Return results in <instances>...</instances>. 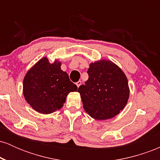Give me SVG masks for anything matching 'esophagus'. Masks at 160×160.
Returning a JSON list of instances; mask_svg holds the SVG:
<instances>
[{
	"instance_id": "34e87169",
	"label": "esophagus",
	"mask_w": 160,
	"mask_h": 160,
	"mask_svg": "<svg viewBox=\"0 0 160 160\" xmlns=\"http://www.w3.org/2000/svg\"><path fill=\"white\" fill-rule=\"evenodd\" d=\"M76 85H77V86H78V88L80 87V86L81 85V81H80V80H79V81H78V82H76Z\"/></svg>"
}]
</instances>
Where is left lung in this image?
<instances>
[{
  "label": "left lung",
  "instance_id": "obj_1",
  "mask_svg": "<svg viewBox=\"0 0 160 160\" xmlns=\"http://www.w3.org/2000/svg\"><path fill=\"white\" fill-rule=\"evenodd\" d=\"M89 78L78 88L85 111L95 120L113 118L125 108L129 97L126 74L110 60L89 65Z\"/></svg>",
  "mask_w": 160,
  "mask_h": 160
}]
</instances>
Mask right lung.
I'll return each instance as SVG.
<instances>
[{
  "label": "right lung",
  "instance_id": "obj_1",
  "mask_svg": "<svg viewBox=\"0 0 160 160\" xmlns=\"http://www.w3.org/2000/svg\"><path fill=\"white\" fill-rule=\"evenodd\" d=\"M62 63H50L47 57L40 59L25 74L23 95L34 111L43 114L52 113L63 107L66 97L78 86L61 70Z\"/></svg>",
  "mask_w": 160,
  "mask_h": 160
}]
</instances>
